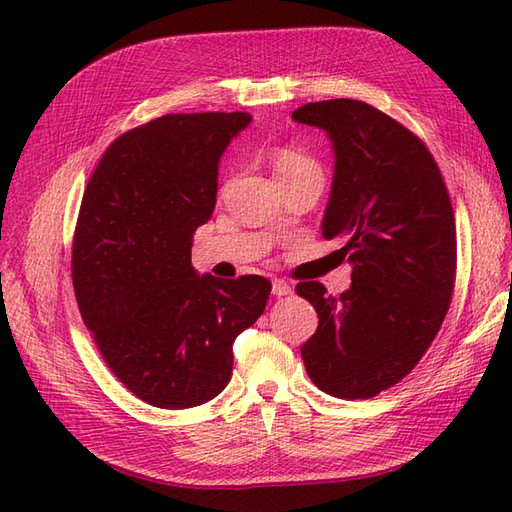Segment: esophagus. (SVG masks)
<instances>
[{
	"mask_svg": "<svg viewBox=\"0 0 512 512\" xmlns=\"http://www.w3.org/2000/svg\"><path fill=\"white\" fill-rule=\"evenodd\" d=\"M292 292V286L284 280H273V294L275 297H286V294Z\"/></svg>",
	"mask_w": 512,
	"mask_h": 512,
	"instance_id": "34e87169",
	"label": "esophagus"
}]
</instances>
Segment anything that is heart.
Wrapping results in <instances>:
<instances>
[{"label": "heart", "instance_id": "b5f03b06", "mask_svg": "<svg viewBox=\"0 0 512 512\" xmlns=\"http://www.w3.org/2000/svg\"><path fill=\"white\" fill-rule=\"evenodd\" d=\"M273 166H275L277 177L282 181L307 177V175H322L320 164L309 156V153L292 145L280 147L273 153Z\"/></svg>", "mask_w": 512, "mask_h": 512}]
</instances>
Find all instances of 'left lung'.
I'll return each mask as SVG.
<instances>
[{"label": "left lung", "mask_w": 512, "mask_h": 512, "mask_svg": "<svg viewBox=\"0 0 512 512\" xmlns=\"http://www.w3.org/2000/svg\"><path fill=\"white\" fill-rule=\"evenodd\" d=\"M294 121L322 128L335 149L324 239H342L352 286L297 294L318 312L301 348L307 376L339 399H369L404 380L438 335L457 275L455 213L427 145L367 102H309Z\"/></svg>", "instance_id": "obj_1"}]
</instances>
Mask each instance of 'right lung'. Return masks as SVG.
<instances>
[{"instance_id": "1", "label": "right lung", "mask_w": 512, "mask_h": 512, "mask_svg": "<svg viewBox=\"0 0 512 512\" xmlns=\"http://www.w3.org/2000/svg\"><path fill=\"white\" fill-rule=\"evenodd\" d=\"M247 113H170L108 145L85 188L72 284L108 369L147 404L183 410L224 391L232 344L265 312L271 282L192 269L215 207L218 162Z\"/></svg>"}]
</instances>
